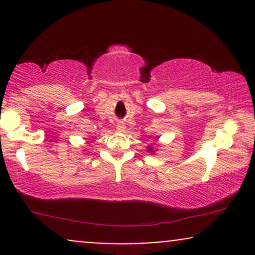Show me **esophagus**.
Instances as JSON below:
<instances>
[{
	"label": "esophagus",
	"instance_id": "1",
	"mask_svg": "<svg viewBox=\"0 0 255 255\" xmlns=\"http://www.w3.org/2000/svg\"><path fill=\"white\" fill-rule=\"evenodd\" d=\"M116 129H118L119 131H125L126 130V125L124 124V122H119L118 126H116Z\"/></svg>",
	"mask_w": 255,
	"mask_h": 255
}]
</instances>
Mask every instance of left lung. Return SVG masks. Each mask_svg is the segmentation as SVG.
I'll list each match as a JSON object with an SVG mask.
<instances>
[{
  "mask_svg": "<svg viewBox=\"0 0 255 255\" xmlns=\"http://www.w3.org/2000/svg\"><path fill=\"white\" fill-rule=\"evenodd\" d=\"M147 152H148V153H151V154H154V152H156V150H154V148H153V146H148V147H147Z\"/></svg>",
  "mask_w": 255,
  "mask_h": 255,
  "instance_id": "1",
  "label": "left lung"
}]
</instances>
